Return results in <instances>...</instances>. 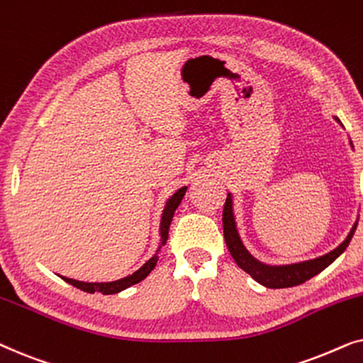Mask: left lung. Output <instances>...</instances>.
Listing matches in <instances>:
<instances>
[{"mask_svg": "<svg viewBox=\"0 0 363 363\" xmlns=\"http://www.w3.org/2000/svg\"><path fill=\"white\" fill-rule=\"evenodd\" d=\"M335 119L339 121V118H335ZM357 222L354 224V227H352L350 234L347 235V239L344 240V242H342L337 249L330 250L328 254L322 255V257L306 260V262H298V264L267 265V264L259 262L257 259H254L252 255L247 252V249L244 247L242 240H240V238H239L238 227H235L230 194H227L224 211H222L224 239H225L227 249H229L230 255L234 257L235 264H238L242 270H245V272H247L254 280H257L259 284H262V286L269 287V289H286V287L301 286V284L306 282V280L312 279L313 275L320 274L323 269H327L328 265L333 262V260L339 257V255L344 252L347 247H349L350 240L355 234Z\"/></svg>", "mask_w": 363, "mask_h": 363, "instance_id": "obj_1", "label": "left lung"}]
</instances>
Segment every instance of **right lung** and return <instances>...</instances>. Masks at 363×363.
Segmentation results:
<instances>
[{
    "label": "right lung",
    "mask_w": 363,
    "mask_h": 363,
    "mask_svg": "<svg viewBox=\"0 0 363 363\" xmlns=\"http://www.w3.org/2000/svg\"><path fill=\"white\" fill-rule=\"evenodd\" d=\"M186 191H187V187H181V189H179L177 192H174V194L169 197L167 202H166V207H164L162 217H161V245L166 244L167 235H169V225H171L174 212H176L177 206L181 204V201H182V197H184ZM161 245H159L156 254H154L152 257L149 259L141 269L136 270V272L131 274V275H128V277L114 280V282H81V280L67 279V277H61V279H65L67 284H71V286H74L77 289H81V291L89 292V294L101 292L103 296H109V294H118L121 291H124V289L134 286V284L141 282L143 279H146L147 275L151 274V270L156 267V264H157V252L161 250Z\"/></svg>",
    "instance_id": "right-lung-1"
}]
</instances>
